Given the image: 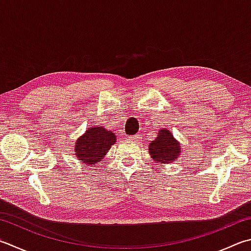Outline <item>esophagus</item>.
<instances>
[{
	"label": "esophagus",
	"instance_id": "34e87169",
	"mask_svg": "<svg viewBox=\"0 0 251 251\" xmlns=\"http://www.w3.org/2000/svg\"><path fill=\"white\" fill-rule=\"evenodd\" d=\"M141 136H142L141 134H135L134 136H131L130 139H131V140H133V141H136V142H138V141H141V139H142Z\"/></svg>",
	"mask_w": 251,
	"mask_h": 251
}]
</instances>
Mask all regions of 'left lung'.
I'll return each mask as SVG.
<instances>
[{
  "label": "left lung",
  "instance_id": "obj_1",
  "mask_svg": "<svg viewBox=\"0 0 251 251\" xmlns=\"http://www.w3.org/2000/svg\"><path fill=\"white\" fill-rule=\"evenodd\" d=\"M149 153L155 163L166 165L175 162L181 154L179 141L174 138L172 131L163 127L158 131L157 138L149 144Z\"/></svg>",
  "mask_w": 251,
  "mask_h": 251
}]
</instances>
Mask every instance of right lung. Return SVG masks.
Wrapping results in <instances>:
<instances>
[{
    "label": "right lung",
    "instance_id": "obj_1",
    "mask_svg": "<svg viewBox=\"0 0 251 251\" xmlns=\"http://www.w3.org/2000/svg\"><path fill=\"white\" fill-rule=\"evenodd\" d=\"M116 142L117 136L112 131L105 126H91L75 142V157L83 165L94 167L101 162Z\"/></svg>",
    "mask_w": 251,
    "mask_h": 251
}]
</instances>
